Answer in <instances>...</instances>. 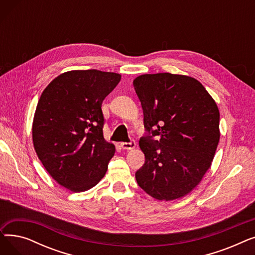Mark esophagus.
Instances as JSON below:
<instances>
[{
	"label": "esophagus",
	"instance_id": "1",
	"mask_svg": "<svg viewBox=\"0 0 255 255\" xmlns=\"http://www.w3.org/2000/svg\"><path fill=\"white\" fill-rule=\"evenodd\" d=\"M135 141L134 139H130L129 142H121V148L123 150H133L135 148Z\"/></svg>",
	"mask_w": 255,
	"mask_h": 255
}]
</instances>
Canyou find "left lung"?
Returning a JSON list of instances; mask_svg holds the SVG:
<instances>
[{"instance_id":"1","label":"left lung","mask_w":255,"mask_h":255,"mask_svg":"<svg viewBox=\"0 0 255 255\" xmlns=\"http://www.w3.org/2000/svg\"><path fill=\"white\" fill-rule=\"evenodd\" d=\"M143 112L140 188L158 200L189 193L210 168L220 138L217 104L198 80L171 73L133 80Z\"/></svg>"}]
</instances>
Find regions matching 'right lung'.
Instances as JSON below:
<instances>
[{"label":"right lung","mask_w":255,"mask_h":255,"mask_svg":"<svg viewBox=\"0 0 255 255\" xmlns=\"http://www.w3.org/2000/svg\"><path fill=\"white\" fill-rule=\"evenodd\" d=\"M121 75L95 69L65 72L45 88L33 122L40 161L65 188L86 191L105 175L115 145L103 137L101 105Z\"/></svg>","instance_id":"1"}]
</instances>
